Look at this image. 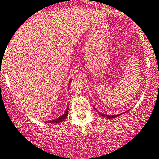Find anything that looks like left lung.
Instances as JSON below:
<instances>
[{"mask_svg":"<svg viewBox=\"0 0 159 159\" xmlns=\"http://www.w3.org/2000/svg\"><path fill=\"white\" fill-rule=\"evenodd\" d=\"M96 111H97V109H95ZM126 112V111H125ZM98 114L99 115H101V116H102V117H104V118H108V119H109V118H116V117H118V116H119V115H121V114H118V115H105V114H102V113H100V112H98ZM121 114H123V113H121Z\"/></svg>","mask_w":159,"mask_h":159,"instance_id":"obj_1","label":"left lung"}]
</instances>
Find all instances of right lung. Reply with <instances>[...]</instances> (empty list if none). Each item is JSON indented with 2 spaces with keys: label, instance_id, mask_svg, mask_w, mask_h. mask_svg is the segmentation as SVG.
Wrapping results in <instances>:
<instances>
[{
  "label": "right lung",
  "instance_id": "obj_1",
  "mask_svg": "<svg viewBox=\"0 0 159 159\" xmlns=\"http://www.w3.org/2000/svg\"><path fill=\"white\" fill-rule=\"evenodd\" d=\"M68 107L67 108L66 111H65V113L63 114V115H61V116H60L59 118H56V119L54 120H51V121H48V123H51V124H54V123H59V122H61L62 121H64V120H65L67 118V117H68Z\"/></svg>",
  "mask_w": 159,
  "mask_h": 159
}]
</instances>
